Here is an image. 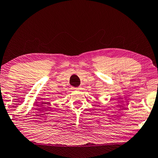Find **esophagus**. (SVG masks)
<instances>
[{
    "label": "esophagus",
    "mask_w": 158,
    "mask_h": 158,
    "mask_svg": "<svg viewBox=\"0 0 158 158\" xmlns=\"http://www.w3.org/2000/svg\"><path fill=\"white\" fill-rule=\"evenodd\" d=\"M79 89H80L79 87H77V88H74V90H79Z\"/></svg>",
    "instance_id": "1"
}]
</instances>
